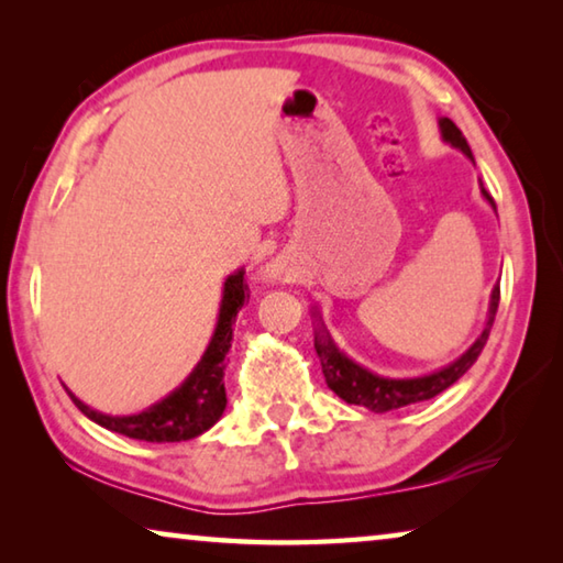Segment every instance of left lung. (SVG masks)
<instances>
[{
	"label": "left lung",
	"mask_w": 563,
	"mask_h": 563,
	"mask_svg": "<svg viewBox=\"0 0 563 563\" xmlns=\"http://www.w3.org/2000/svg\"><path fill=\"white\" fill-rule=\"evenodd\" d=\"M440 131H442V139L446 141V144L460 148L466 158L474 161L470 144H466V139L462 136V131L454 126L452 119H446V117L440 119ZM479 188H482V196L487 198V203L494 208V211H497L494 198L487 194V190H484L482 180H479ZM497 308H499V283L494 285V290H492L489 316H487V325H484L482 335L472 342L470 350L462 352V355L454 362H450V365H444L440 369H434V373L422 375V377H385V375L373 373V369L357 365L355 360L347 357L345 352H342L335 342H332L325 325L318 322L316 352L320 357L322 375H325L328 387L338 397L345 399L347 405L367 407L369 412H389V409L424 402V399H432L440 393H444L446 387H452L456 379H460L466 369L474 365L476 357H479V352L484 350V345H487V338H489V330L494 325ZM312 316L318 318V312L312 310Z\"/></svg>",
	"instance_id": "1"
}]
</instances>
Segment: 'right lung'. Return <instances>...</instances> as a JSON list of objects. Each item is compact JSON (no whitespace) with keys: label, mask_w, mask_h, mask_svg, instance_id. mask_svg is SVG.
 <instances>
[{"label":"right lung","mask_w":563,"mask_h":563,"mask_svg":"<svg viewBox=\"0 0 563 563\" xmlns=\"http://www.w3.org/2000/svg\"><path fill=\"white\" fill-rule=\"evenodd\" d=\"M245 271H235L228 275L223 283V300L221 310H218V322L213 330V338L208 342L203 357L198 360L184 383H180L174 393L166 395L161 402L151 405L148 409L139 415H103L99 409L81 402L79 397L69 393L74 405L87 415L91 422L107 427L111 432H119L131 440H144V442H186L194 437L203 434L206 430L223 417L225 409V355L231 350L233 340V325L238 310L243 308V302L251 298L247 292V283L243 280Z\"/></svg>","instance_id":"obj_1"}]
</instances>
